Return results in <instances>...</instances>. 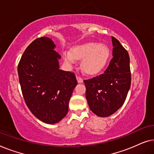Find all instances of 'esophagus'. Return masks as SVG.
<instances>
[{
    "label": "esophagus",
    "instance_id": "esophagus-1",
    "mask_svg": "<svg viewBox=\"0 0 154 154\" xmlns=\"http://www.w3.org/2000/svg\"><path fill=\"white\" fill-rule=\"evenodd\" d=\"M76 79L78 81V83H82L83 82V79H82V78L79 75H76Z\"/></svg>",
    "mask_w": 154,
    "mask_h": 154
}]
</instances>
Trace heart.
Returning <instances> with one entry per match:
<instances>
[{
    "mask_svg": "<svg viewBox=\"0 0 154 154\" xmlns=\"http://www.w3.org/2000/svg\"><path fill=\"white\" fill-rule=\"evenodd\" d=\"M64 60L66 64L73 66L76 60H83L82 66L88 74L100 73L108 63L110 51L104 44L88 43L73 48L70 52H64Z\"/></svg>",
    "mask_w": 154,
    "mask_h": 154,
    "instance_id": "obj_1",
    "label": "heart"
}]
</instances>
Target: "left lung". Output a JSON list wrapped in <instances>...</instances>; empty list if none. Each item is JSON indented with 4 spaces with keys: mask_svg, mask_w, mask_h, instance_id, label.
<instances>
[{
    "mask_svg": "<svg viewBox=\"0 0 154 154\" xmlns=\"http://www.w3.org/2000/svg\"><path fill=\"white\" fill-rule=\"evenodd\" d=\"M111 39L113 58L109 66L102 74L84 81L90 110L100 117L109 116L121 108L131 84L128 52L116 38Z\"/></svg>",
    "mask_w": 154,
    "mask_h": 154,
    "instance_id": "8db88e82",
    "label": "left lung"
}]
</instances>
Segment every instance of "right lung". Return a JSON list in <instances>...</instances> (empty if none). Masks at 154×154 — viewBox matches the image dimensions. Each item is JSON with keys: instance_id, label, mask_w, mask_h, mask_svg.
Instances as JSON below:
<instances>
[{"instance_id": "1", "label": "right lung", "mask_w": 154, "mask_h": 154, "mask_svg": "<svg viewBox=\"0 0 154 154\" xmlns=\"http://www.w3.org/2000/svg\"><path fill=\"white\" fill-rule=\"evenodd\" d=\"M48 37L34 40L25 50L17 71L25 103L40 121L60 122L69 111V102L77 85L74 73L60 69L61 56Z\"/></svg>"}]
</instances>
